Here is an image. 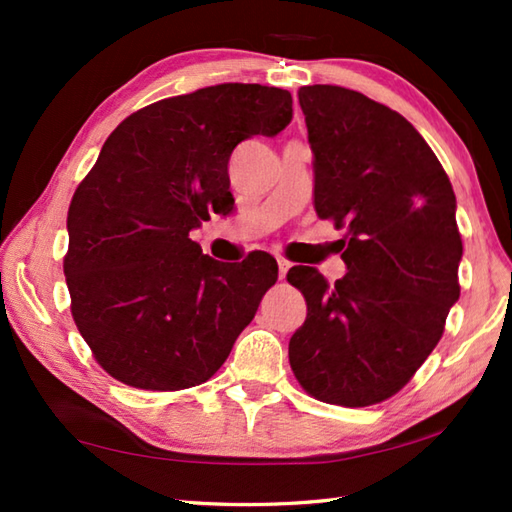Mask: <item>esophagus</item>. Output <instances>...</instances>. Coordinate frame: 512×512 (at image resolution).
I'll return each mask as SVG.
<instances>
[{"label": "esophagus", "instance_id": "34e87169", "mask_svg": "<svg viewBox=\"0 0 512 512\" xmlns=\"http://www.w3.org/2000/svg\"><path fill=\"white\" fill-rule=\"evenodd\" d=\"M277 268H280V280H284V277H287V271L291 268V264L287 262V259H277Z\"/></svg>", "mask_w": 512, "mask_h": 512}]
</instances>
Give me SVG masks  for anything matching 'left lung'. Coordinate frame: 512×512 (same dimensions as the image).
Wrapping results in <instances>:
<instances>
[{
  "label": "left lung",
  "mask_w": 512,
  "mask_h": 512,
  "mask_svg": "<svg viewBox=\"0 0 512 512\" xmlns=\"http://www.w3.org/2000/svg\"><path fill=\"white\" fill-rule=\"evenodd\" d=\"M314 151V207L345 228L348 266L287 280L307 300L289 341L300 386L320 402L370 406L409 384L461 296L463 241L443 164L400 112L339 85L298 90Z\"/></svg>",
  "instance_id": "8db88e82"
}]
</instances>
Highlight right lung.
<instances>
[{
    "label": "right lung",
    "instance_id": "1",
    "mask_svg": "<svg viewBox=\"0 0 512 512\" xmlns=\"http://www.w3.org/2000/svg\"><path fill=\"white\" fill-rule=\"evenodd\" d=\"M293 117L287 90L221 83L155 101L110 133L67 212L72 316L99 366L144 391H183L223 366L277 262L221 264L189 239L228 214L239 142Z\"/></svg>",
    "mask_w": 512,
    "mask_h": 512
}]
</instances>
